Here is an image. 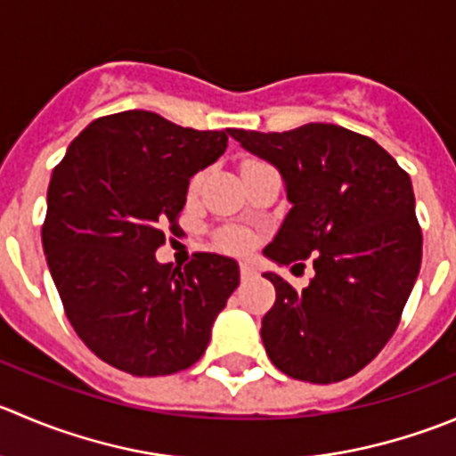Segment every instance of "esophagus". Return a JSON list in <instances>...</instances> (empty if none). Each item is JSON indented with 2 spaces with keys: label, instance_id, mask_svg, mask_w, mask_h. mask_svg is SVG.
Segmentation results:
<instances>
[{
  "label": "esophagus",
  "instance_id": "34e87169",
  "mask_svg": "<svg viewBox=\"0 0 456 456\" xmlns=\"http://www.w3.org/2000/svg\"><path fill=\"white\" fill-rule=\"evenodd\" d=\"M254 276H256V272L249 267V265H240V281L242 282H249Z\"/></svg>",
  "mask_w": 456,
  "mask_h": 456
}]
</instances>
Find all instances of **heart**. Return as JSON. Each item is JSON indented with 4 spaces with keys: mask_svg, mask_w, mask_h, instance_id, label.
<instances>
[{
    "mask_svg": "<svg viewBox=\"0 0 456 456\" xmlns=\"http://www.w3.org/2000/svg\"><path fill=\"white\" fill-rule=\"evenodd\" d=\"M223 245L232 251H242L249 247V238L242 232H229L223 236Z\"/></svg>",
    "mask_w": 456,
    "mask_h": 456,
    "instance_id": "1",
    "label": "heart"
}]
</instances>
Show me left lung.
<instances>
[{"label": "left lung", "instance_id": "left-lung-1", "mask_svg": "<svg viewBox=\"0 0 456 456\" xmlns=\"http://www.w3.org/2000/svg\"><path fill=\"white\" fill-rule=\"evenodd\" d=\"M229 135L276 167L291 202L263 254L276 265L314 256L303 291L263 273L276 287L260 327L269 361L309 383L354 377L395 334L421 269L412 180L372 138L336 125Z\"/></svg>", "mask_w": 456, "mask_h": 456}]
</instances>
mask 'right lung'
<instances>
[{"mask_svg": "<svg viewBox=\"0 0 456 456\" xmlns=\"http://www.w3.org/2000/svg\"><path fill=\"white\" fill-rule=\"evenodd\" d=\"M227 134L122 110L91 122L53 171L42 227L53 282L84 346L122 372L191 368L240 285L227 256L193 254L184 269L156 258L189 180L223 156Z\"/></svg>", "mask_w": 456, "mask_h": 456, "instance_id": "right-lung-1", "label": "right lung"}]
</instances>
